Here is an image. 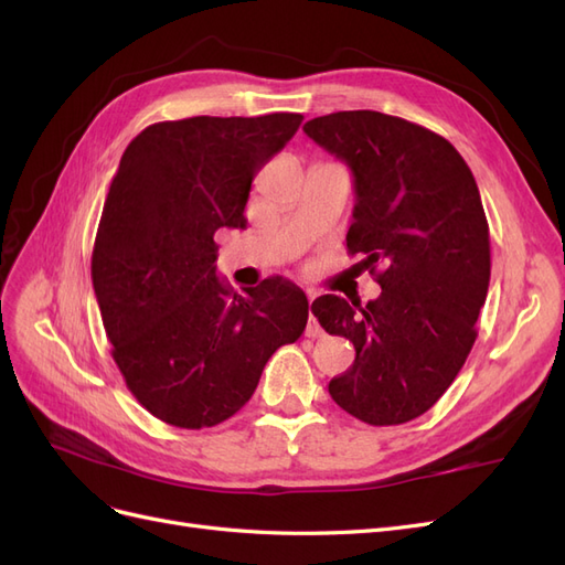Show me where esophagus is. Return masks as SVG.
<instances>
[{
  "label": "esophagus",
  "instance_id": "1",
  "mask_svg": "<svg viewBox=\"0 0 565 565\" xmlns=\"http://www.w3.org/2000/svg\"><path fill=\"white\" fill-rule=\"evenodd\" d=\"M306 299H309L311 303H313V299H316V292H306ZM324 332H322V328L318 324V320L313 318V313H311V318H309V322H306V337H311V339H318V337H322Z\"/></svg>",
  "mask_w": 565,
  "mask_h": 565
}]
</instances>
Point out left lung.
I'll use <instances>...</instances> for the list:
<instances>
[{"label": "left lung", "instance_id": "8db88e82", "mask_svg": "<svg viewBox=\"0 0 565 565\" xmlns=\"http://www.w3.org/2000/svg\"><path fill=\"white\" fill-rule=\"evenodd\" d=\"M303 131L349 164L347 247L365 256L382 287L365 306L334 295L311 306L324 332L355 347L330 396L365 424H405L448 391L478 334L490 282L481 193L450 141L403 117L341 110L309 119Z\"/></svg>", "mask_w": 565, "mask_h": 565}]
</instances>
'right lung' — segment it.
<instances>
[{"mask_svg":"<svg viewBox=\"0 0 565 565\" xmlns=\"http://www.w3.org/2000/svg\"><path fill=\"white\" fill-rule=\"evenodd\" d=\"M299 113L188 117L146 127L113 177L92 280L113 358L152 417L181 429L233 417L268 358L297 341L309 299L266 278L245 295L216 276L218 228H243L256 172Z\"/></svg>","mask_w":565,"mask_h":565,"instance_id":"right-lung-1","label":"right lung"}]
</instances>
